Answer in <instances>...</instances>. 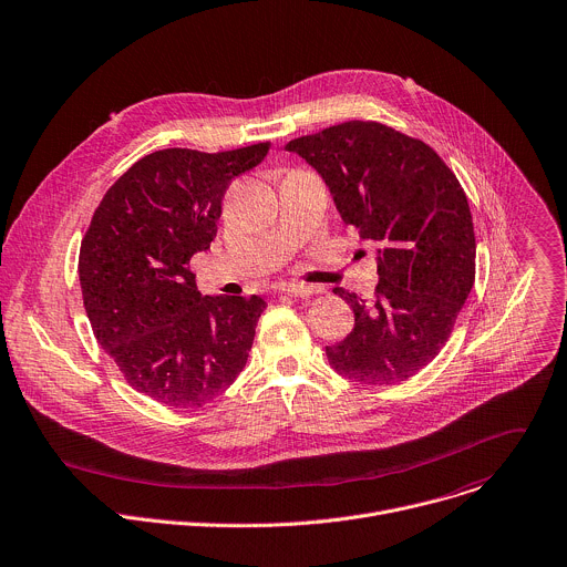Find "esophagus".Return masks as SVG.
<instances>
[{
    "label": "esophagus",
    "instance_id": "esophagus-1",
    "mask_svg": "<svg viewBox=\"0 0 567 567\" xmlns=\"http://www.w3.org/2000/svg\"><path fill=\"white\" fill-rule=\"evenodd\" d=\"M278 291L282 293H291V296H311L313 293V287L311 285H305V282H280L278 285Z\"/></svg>",
    "mask_w": 567,
    "mask_h": 567
}]
</instances>
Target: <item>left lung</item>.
Here are the masks:
<instances>
[{"mask_svg":"<svg viewBox=\"0 0 567 567\" xmlns=\"http://www.w3.org/2000/svg\"><path fill=\"white\" fill-rule=\"evenodd\" d=\"M362 240L379 245L371 302L336 287L353 329L329 364L362 385H399L436 358L474 285L476 240L465 192L439 153L379 122L351 120L291 140Z\"/></svg>","mask_w":567,"mask_h":567,"instance_id":"left-lung-1","label":"left lung"}]
</instances>
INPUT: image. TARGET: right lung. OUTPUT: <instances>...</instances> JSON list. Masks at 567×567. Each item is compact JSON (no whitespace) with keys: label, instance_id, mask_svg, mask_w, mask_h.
<instances>
[{"label":"right lung","instance_id":"obj_1","mask_svg":"<svg viewBox=\"0 0 567 567\" xmlns=\"http://www.w3.org/2000/svg\"><path fill=\"white\" fill-rule=\"evenodd\" d=\"M269 146L144 155L109 188L82 240L93 333L126 383L162 405L203 408L247 364L267 302L203 296L188 260L216 238L231 179L258 166Z\"/></svg>","mask_w":567,"mask_h":567}]
</instances>
